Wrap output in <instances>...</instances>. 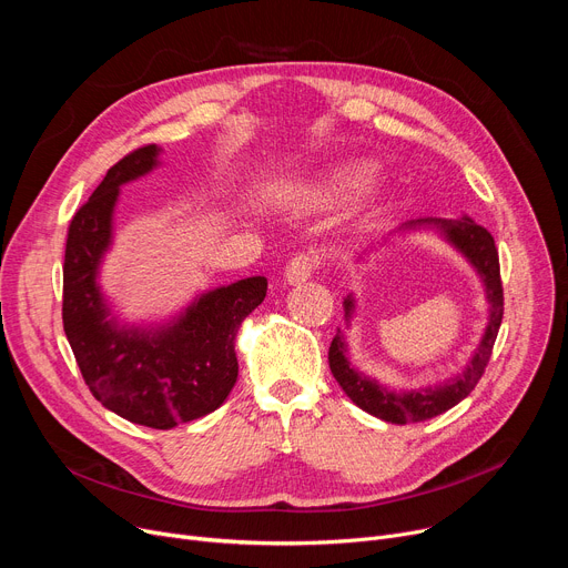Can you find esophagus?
<instances>
[{
	"label": "esophagus",
	"instance_id": "obj_1",
	"mask_svg": "<svg viewBox=\"0 0 568 568\" xmlns=\"http://www.w3.org/2000/svg\"><path fill=\"white\" fill-rule=\"evenodd\" d=\"M317 266H320V255H317V251L296 253V255L285 264V281H287L290 285L308 281L311 274L315 272Z\"/></svg>",
	"mask_w": 568,
	"mask_h": 568
}]
</instances>
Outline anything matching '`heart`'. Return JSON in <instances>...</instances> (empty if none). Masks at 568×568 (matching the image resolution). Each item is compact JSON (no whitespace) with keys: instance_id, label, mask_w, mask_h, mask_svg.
I'll return each mask as SVG.
<instances>
[{"instance_id":"obj_1","label":"heart","mask_w":568,"mask_h":568,"mask_svg":"<svg viewBox=\"0 0 568 568\" xmlns=\"http://www.w3.org/2000/svg\"><path fill=\"white\" fill-rule=\"evenodd\" d=\"M368 176H371V168H368V165L343 168V170H338V172L332 174L329 182H326V184L322 186V193H326V195L343 193V191H347V189H354V186L364 184Z\"/></svg>"}]
</instances>
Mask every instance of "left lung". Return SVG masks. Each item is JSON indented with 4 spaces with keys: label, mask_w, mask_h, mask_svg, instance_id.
Segmentation results:
<instances>
[{
    "label": "left lung",
    "mask_w": 568,
    "mask_h": 568,
    "mask_svg": "<svg viewBox=\"0 0 568 568\" xmlns=\"http://www.w3.org/2000/svg\"><path fill=\"white\" fill-rule=\"evenodd\" d=\"M414 227H437L439 234H444L446 242H449L454 248H458L467 262L476 268V274L481 276L486 285V300L490 304V315H488V326L484 332V338L476 347L469 366L458 373L456 377L446 379L444 384L428 386V389H412V392H396L389 389V386L379 384L377 379L354 371L347 362V343L343 332L332 341L329 347V368L336 377V382L343 386V392L349 396L354 405H359L364 412L377 416L382 422L389 424H416V422H426L433 419V416L452 409L458 405L463 398L471 394V389L479 384L488 362L493 354V345L499 332L501 315H504V290H501V278H499V255L495 248V239L493 234L476 225L469 216L456 219V221H444V219H419V221H409L400 225V230H414ZM345 306V317H352L354 311V300L352 294L343 302Z\"/></svg>",
    "instance_id": "obj_1"
}]
</instances>
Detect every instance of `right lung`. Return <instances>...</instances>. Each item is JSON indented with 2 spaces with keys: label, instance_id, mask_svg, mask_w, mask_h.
Instances as JSON below:
<instances>
[{
  "label": "right lung",
  "instance_id": "1",
  "mask_svg": "<svg viewBox=\"0 0 568 568\" xmlns=\"http://www.w3.org/2000/svg\"><path fill=\"white\" fill-rule=\"evenodd\" d=\"M156 144L114 163L99 189L71 219L64 255L62 320L69 345L92 396L122 419L170 430L225 403L239 375L234 338L266 296L253 276L200 294L165 326L116 324L97 283L112 242L119 186L159 165Z\"/></svg>",
  "mask_w": 568,
  "mask_h": 568
}]
</instances>
